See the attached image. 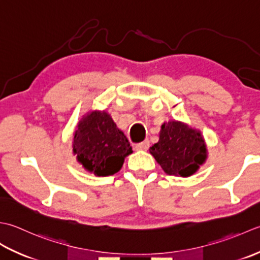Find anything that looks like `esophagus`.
Segmentation results:
<instances>
[{
	"label": "esophagus",
	"mask_w": 260,
	"mask_h": 260,
	"mask_svg": "<svg viewBox=\"0 0 260 260\" xmlns=\"http://www.w3.org/2000/svg\"><path fill=\"white\" fill-rule=\"evenodd\" d=\"M135 148H136V150H147L148 148H149V141L148 140L142 141V142H140V144H137L135 146Z\"/></svg>",
	"instance_id": "1"
}]
</instances>
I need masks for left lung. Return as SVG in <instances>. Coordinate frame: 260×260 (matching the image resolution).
Segmentation results:
<instances>
[{"mask_svg":"<svg viewBox=\"0 0 260 260\" xmlns=\"http://www.w3.org/2000/svg\"><path fill=\"white\" fill-rule=\"evenodd\" d=\"M164 172L187 177L198 171L206 158V148L199 131L186 124L169 121L161 125L159 141L150 147Z\"/></svg>","mask_w":260,"mask_h":260,"instance_id":"8db88e82","label":"left lung"}]
</instances>
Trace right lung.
<instances>
[{
  "label": "right lung",
  "mask_w": 260,
  "mask_h": 260,
  "mask_svg": "<svg viewBox=\"0 0 260 260\" xmlns=\"http://www.w3.org/2000/svg\"><path fill=\"white\" fill-rule=\"evenodd\" d=\"M73 147L78 161L96 176L119 172L124 157L132 152L123 132L105 112H92L83 118L75 131Z\"/></svg>",
  "instance_id": "obj_1"
}]
</instances>
